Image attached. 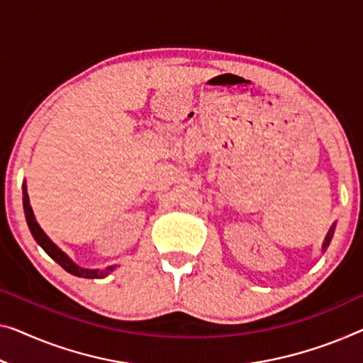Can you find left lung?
<instances>
[{"instance_id":"obj_1","label":"left lung","mask_w":363,"mask_h":363,"mask_svg":"<svg viewBox=\"0 0 363 363\" xmlns=\"http://www.w3.org/2000/svg\"><path fill=\"white\" fill-rule=\"evenodd\" d=\"M334 228H336V225H333V228L329 230V233H328V236H326V241H324V245H323V250H326V247L329 246V241H331V238H333V235H334Z\"/></svg>"}]
</instances>
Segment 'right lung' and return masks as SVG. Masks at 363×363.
Here are the masks:
<instances>
[{
    "instance_id": "right-lung-1",
    "label": "right lung",
    "mask_w": 363,
    "mask_h": 363,
    "mask_svg": "<svg viewBox=\"0 0 363 363\" xmlns=\"http://www.w3.org/2000/svg\"><path fill=\"white\" fill-rule=\"evenodd\" d=\"M23 203H24V213H26V220H27V225H29V230L32 236H34V240L39 242L42 246V250L45 251L48 256H50L53 261L60 264V266L67 270V272L77 275V277H83V279H102L106 277L107 274L112 272L113 266L112 267H107L104 270H89V269H81L78 267L77 264H74L72 259H69L67 254L62 252L58 247L53 245V242L48 240L47 235L43 233L42 228L39 226V223L35 221V216L34 212H32L30 208V203H29V197H27V191H26V186L23 189Z\"/></svg>"
}]
</instances>
